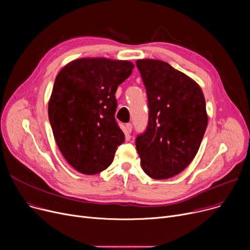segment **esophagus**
Returning a JSON list of instances; mask_svg holds the SVG:
<instances>
[{"mask_svg":"<svg viewBox=\"0 0 250 250\" xmlns=\"http://www.w3.org/2000/svg\"><path fill=\"white\" fill-rule=\"evenodd\" d=\"M125 129H126V133L127 134H130V133H132V129H133V125L132 124H126L125 125Z\"/></svg>","mask_w":250,"mask_h":250,"instance_id":"1","label":"esophagus"}]
</instances>
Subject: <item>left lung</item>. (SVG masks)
I'll return each mask as SVG.
<instances>
[{
  "mask_svg": "<svg viewBox=\"0 0 250 250\" xmlns=\"http://www.w3.org/2000/svg\"><path fill=\"white\" fill-rule=\"evenodd\" d=\"M145 85L149 120L138 135L142 168L154 179H167L185 170L199 151L208 125L201 87L168 62L138 60Z\"/></svg>",
  "mask_w": 250,
  "mask_h": 250,
  "instance_id": "obj_1",
  "label": "left lung"
}]
</instances>
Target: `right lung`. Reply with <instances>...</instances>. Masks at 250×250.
Returning <instances> with one entry per match:
<instances>
[{
	"mask_svg": "<svg viewBox=\"0 0 250 250\" xmlns=\"http://www.w3.org/2000/svg\"><path fill=\"white\" fill-rule=\"evenodd\" d=\"M133 69L127 61L80 59L58 74L48 118L60 151L77 171L97 174L112 163L125 141L114 117V94Z\"/></svg>",
	"mask_w": 250,
	"mask_h": 250,
	"instance_id": "add662e5",
	"label": "right lung"
}]
</instances>
